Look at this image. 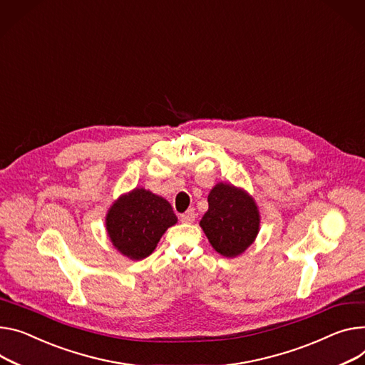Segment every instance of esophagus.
<instances>
[{
  "mask_svg": "<svg viewBox=\"0 0 365 365\" xmlns=\"http://www.w3.org/2000/svg\"><path fill=\"white\" fill-rule=\"evenodd\" d=\"M194 219H195V212H194V209H188L185 213L180 215V220H181L182 223H192Z\"/></svg>",
  "mask_w": 365,
  "mask_h": 365,
  "instance_id": "1",
  "label": "esophagus"
}]
</instances>
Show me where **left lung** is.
<instances>
[{"label":"left lung","instance_id":"obj_1","mask_svg":"<svg viewBox=\"0 0 365 365\" xmlns=\"http://www.w3.org/2000/svg\"><path fill=\"white\" fill-rule=\"evenodd\" d=\"M209 210L200 220L212 247L225 257L241 255L259 232V210L255 200L230 184H217L209 194Z\"/></svg>","mask_w":365,"mask_h":365}]
</instances>
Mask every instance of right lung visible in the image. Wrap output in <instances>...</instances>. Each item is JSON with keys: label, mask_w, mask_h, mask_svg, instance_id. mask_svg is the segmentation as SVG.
<instances>
[{"label": "right lung", "mask_w": 365, "mask_h": 365, "mask_svg": "<svg viewBox=\"0 0 365 365\" xmlns=\"http://www.w3.org/2000/svg\"><path fill=\"white\" fill-rule=\"evenodd\" d=\"M177 223L171 205L143 188L114 203L106 215L109 238L124 256L142 260L152 255L163 232Z\"/></svg>", "instance_id": "obj_1"}]
</instances>
